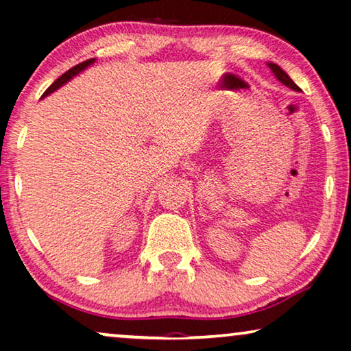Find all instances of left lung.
<instances>
[{"instance_id":"8db88e82","label":"left lung","mask_w":351,"mask_h":351,"mask_svg":"<svg viewBox=\"0 0 351 351\" xmlns=\"http://www.w3.org/2000/svg\"><path fill=\"white\" fill-rule=\"evenodd\" d=\"M269 68H270V70H272V73L276 76V79H278L280 82H283L285 86L291 87V88H293V90H300V88L294 84L293 79H291L288 75H286V73L281 70L278 65H275V63H269Z\"/></svg>"}]
</instances>
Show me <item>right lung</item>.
<instances>
[{
	"label": "right lung",
	"instance_id": "add662e5",
	"mask_svg": "<svg viewBox=\"0 0 351 351\" xmlns=\"http://www.w3.org/2000/svg\"><path fill=\"white\" fill-rule=\"evenodd\" d=\"M93 63V58H88V60H86V62H82V63H79V65H76V66H73V68H70V70H68L66 73H63V75L57 79V81H53L52 82V86L47 88L46 92L43 93V97H46V95H49V93H52L53 90H57L58 87H62L63 84L65 82H68L70 81V79L73 77V76H76L77 73H81L84 68H87L88 65H92Z\"/></svg>",
	"mask_w": 351,
	"mask_h": 351
}]
</instances>
